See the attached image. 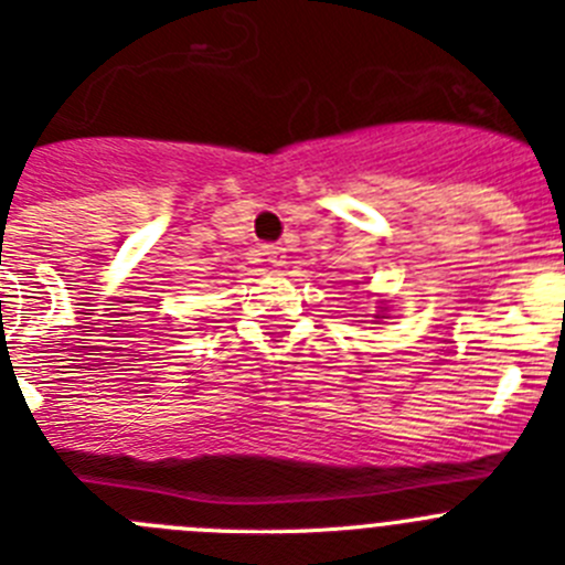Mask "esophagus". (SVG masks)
<instances>
[{
    "label": "esophagus",
    "mask_w": 565,
    "mask_h": 565,
    "mask_svg": "<svg viewBox=\"0 0 565 565\" xmlns=\"http://www.w3.org/2000/svg\"><path fill=\"white\" fill-rule=\"evenodd\" d=\"M264 256H267L273 267H284V262H287V250L278 245H264Z\"/></svg>",
    "instance_id": "34e87169"
}]
</instances>
